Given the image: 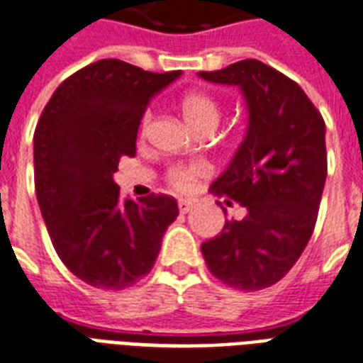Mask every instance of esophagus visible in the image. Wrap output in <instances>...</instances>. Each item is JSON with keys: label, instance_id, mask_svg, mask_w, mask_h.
<instances>
[{"label": "esophagus", "instance_id": "obj_1", "mask_svg": "<svg viewBox=\"0 0 363 363\" xmlns=\"http://www.w3.org/2000/svg\"><path fill=\"white\" fill-rule=\"evenodd\" d=\"M192 207H194L192 200H188V198H181V200H179V209H181V213H188Z\"/></svg>", "mask_w": 363, "mask_h": 363}]
</instances>
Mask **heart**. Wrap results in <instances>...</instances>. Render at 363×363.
<instances>
[{
	"label": "heart",
	"mask_w": 363,
	"mask_h": 363,
	"mask_svg": "<svg viewBox=\"0 0 363 363\" xmlns=\"http://www.w3.org/2000/svg\"><path fill=\"white\" fill-rule=\"evenodd\" d=\"M182 116H184V120L188 121L190 127L200 125V123H206V121L217 123L218 106L211 96L203 95V93H192V95L184 96V101H182ZM146 121H148V116H146L145 123ZM194 175H196V169H177L173 173V181L177 184H184Z\"/></svg>",
	"instance_id": "1"
}]
</instances>
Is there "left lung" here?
Returning a JSON list of instances; mask_svg holds the SVG:
<instances>
[{
	"label": "left lung",
	"instance_id": "left-lung-1",
	"mask_svg": "<svg viewBox=\"0 0 363 363\" xmlns=\"http://www.w3.org/2000/svg\"><path fill=\"white\" fill-rule=\"evenodd\" d=\"M198 76L238 87L247 108L243 140L211 184L213 194L247 213L226 220L201 253L226 286L264 289L291 270L314 232L328 175L325 123L297 83L261 60Z\"/></svg>",
	"mask_w": 363,
	"mask_h": 363
}]
</instances>
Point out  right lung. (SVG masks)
<instances>
[{
	"instance_id": "1",
	"label": "right lung",
	"mask_w": 363,
	"mask_h": 363,
	"mask_svg": "<svg viewBox=\"0 0 363 363\" xmlns=\"http://www.w3.org/2000/svg\"><path fill=\"white\" fill-rule=\"evenodd\" d=\"M182 72L154 74L118 59L85 66L60 83L34 133L35 196L60 261L99 289H123L150 272L171 196L121 198L114 173L135 156L140 118Z\"/></svg>"
}]
</instances>
